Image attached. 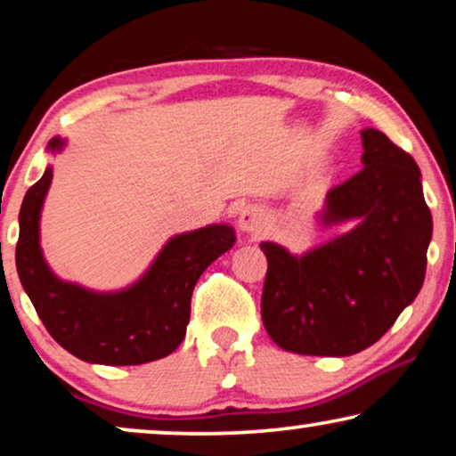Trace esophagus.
<instances>
[{"label":"esophagus","instance_id":"obj_1","mask_svg":"<svg viewBox=\"0 0 456 456\" xmlns=\"http://www.w3.org/2000/svg\"><path fill=\"white\" fill-rule=\"evenodd\" d=\"M265 224H267L265 211L261 209V208H257V205H247V208L240 209V214H239V228L245 234L259 236L261 232H264Z\"/></svg>","mask_w":456,"mask_h":456}]
</instances>
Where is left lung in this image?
Here are the masks:
<instances>
[{
	"mask_svg": "<svg viewBox=\"0 0 456 456\" xmlns=\"http://www.w3.org/2000/svg\"><path fill=\"white\" fill-rule=\"evenodd\" d=\"M363 167L330 189L326 226H359L295 257L261 242V320L280 348L346 357L371 346L413 303L426 278L432 214L411 155L376 128L361 133Z\"/></svg>",
	"mask_w": 456,
	"mask_h": 456,
	"instance_id": "obj_1",
	"label": "left lung"
}]
</instances>
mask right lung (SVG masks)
Segmentation results:
<instances>
[{
  "instance_id": "right-lung-1",
  "label": "right lung",
  "mask_w": 456,
  "mask_h": 456,
  "mask_svg": "<svg viewBox=\"0 0 456 456\" xmlns=\"http://www.w3.org/2000/svg\"><path fill=\"white\" fill-rule=\"evenodd\" d=\"M64 142L49 141L55 151ZM52 183V167L30 186L20 208L16 242L18 278L43 326L74 357L102 365H141L161 359L183 342L197 280L232 248L226 224L172 239L142 280L116 295H95L61 282L49 272L39 247V214Z\"/></svg>"
}]
</instances>
